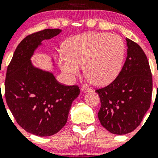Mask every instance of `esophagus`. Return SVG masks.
Listing matches in <instances>:
<instances>
[{
  "mask_svg": "<svg viewBox=\"0 0 158 158\" xmlns=\"http://www.w3.org/2000/svg\"><path fill=\"white\" fill-rule=\"evenodd\" d=\"M92 89L90 88V87L89 86H86V85H85V86L81 87V90L82 92H88V91H90Z\"/></svg>",
  "mask_w": 158,
  "mask_h": 158,
  "instance_id": "esophagus-1",
  "label": "esophagus"
}]
</instances>
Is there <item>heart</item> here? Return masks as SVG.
I'll use <instances>...</instances> for the list:
<instances>
[{
  "label": "heart",
  "instance_id": "b5f03b06",
  "mask_svg": "<svg viewBox=\"0 0 158 158\" xmlns=\"http://www.w3.org/2000/svg\"><path fill=\"white\" fill-rule=\"evenodd\" d=\"M125 46L116 34L88 32L71 38L58 59L61 70L69 79L79 73L80 65L94 84L104 85L117 77L122 68Z\"/></svg>",
  "mask_w": 158,
  "mask_h": 158
}]
</instances>
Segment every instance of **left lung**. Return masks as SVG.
<instances>
[{"label":"left lung","instance_id":"obj_1","mask_svg":"<svg viewBox=\"0 0 158 158\" xmlns=\"http://www.w3.org/2000/svg\"><path fill=\"white\" fill-rule=\"evenodd\" d=\"M127 57L117 78L96 90L100 98L98 117L101 125L114 135H126L140 124L150 108L152 75L143 49L127 39Z\"/></svg>","mask_w":158,"mask_h":158}]
</instances>
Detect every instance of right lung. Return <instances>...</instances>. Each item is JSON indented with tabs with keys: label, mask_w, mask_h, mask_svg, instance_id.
I'll return each instance as SVG.
<instances>
[{
	"label": "right lung",
	"mask_w": 158,
	"mask_h": 158,
	"mask_svg": "<svg viewBox=\"0 0 158 158\" xmlns=\"http://www.w3.org/2000/svg\"><path fill=\"white\" fill-rule=\"evenodd\" d=\"M61 31L46 29L27 35L18 45L7 67V106L21 128L40 137L55 135L64 126L72 102L80 92L78 85L61 84L52 73L34 68L30 61L41 41Z\"/></svg>",
	"instance_id": "obj_1"
}]
</instances>
